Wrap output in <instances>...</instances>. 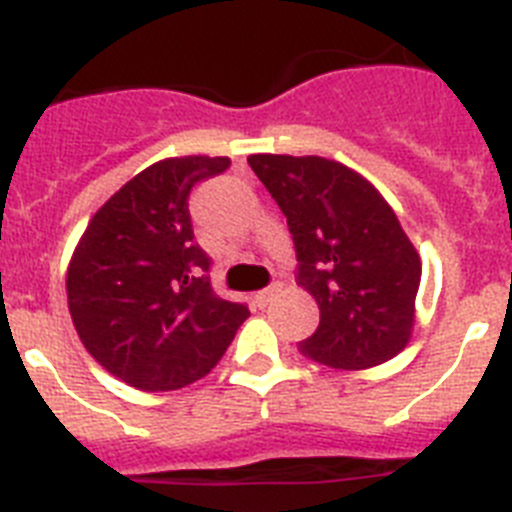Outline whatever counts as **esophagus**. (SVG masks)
<instances>
[{
	"instance_id": "1",
	"label": "esophagus",
	"mask_w": 512,
	"mask_h": 512,
	"mask_svg": "<svg viewBox=\"0 0 512 512\" xmlns=\"http://www.w3.org/2000/svg\"><path fill=\"white\" fill-rule=\"evenodd\" d=\"M275 296H278V286H273V288H265V291L255 293V304H257V306H268L270 301L275 299Z\"/></svg>"
}]
</instances>
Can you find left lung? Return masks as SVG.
Segmentation results:
<instances>
[{"mask_svg":"<svg viewBox=\"0 0 512 512\" xmlns=\"http://www.w3.org/2000/svg\"><path fill=\"white\" fill-rule=\"evenodd\" d=\"M247 162L281 206L299 283L319 306V327L299 342L301 353L342 371L402 353L422 262L384 195L335 159L252 154Z\"/></svg>","mask_w":512,"mask_h":512,"instance_id":"1","label":"left lung"}]
</instances>
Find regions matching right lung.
I'll use <instances>...</instances> for the list:
<instances>
[{"instance_id": "1", "label": "right lung", "mask_w": 512, "mask_h": 512, "mask_svg": "<svg viewBox=\"0 0 512 512\" xmlns=\"http://www.w3.org/2000/svg\"><path fill=\"white\" fill-rule=\"evenodd\" d=\"M229 157H170L128 180L95 213L66 270L79 340L115 379L172 391L203 379L250 317L211 291L188 195Z\"/></svg>"}]
</instances>
